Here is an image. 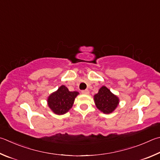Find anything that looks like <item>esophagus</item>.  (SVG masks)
<instances>
[{
    "mask_svg": "<svg viewBox=\"0 0 160 160\" xmlns=\"http://www.w3.org/2000/svg\"><path fill=\"white\" fill-rule=\"evenodd\" d=\"M81 92H82V94H89V91L88 89H85V90H82Z\"/></svg>",
    "mask_w": 160,
    "mask_h": 160,
    "instance_id": "esophagus-1",
    "label": "esophagus"
}]
</instances>
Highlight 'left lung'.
I'll list each match as a JSON object with an SVG mask.
<instances>
[{"instance_id": "obj_1", "label": "left lung", "mask_w": 160, "mask_h": 160, "mask_svg": "<svg viewBox=\"0 0 160 160\" xmlns=\"http://www.w3.org/2000/svg\"><path fill=\"white\" fill-rule=\"evenodd\" d=\"M97 108L105 114L112 112L119 104V98L105 86L101 87L98 92L94 96Z\"/></svg>"}]
</instances>
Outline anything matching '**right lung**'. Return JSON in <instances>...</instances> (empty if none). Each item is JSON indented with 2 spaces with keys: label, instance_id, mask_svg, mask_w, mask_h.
Returning a JSON list of instances; mask_svg holds the SVG:
<instances>
[{
  "label": "right lung",
  "instance_id": "right-lung-1",
  "mask_svg": "<svg viewBox=\"0 0 160 160\" xmlns=\"http://www.w3.org/2000/svg\"><path fill=\"white\" fill-rule=\"evenodd\" d=\"M78 94V92H70L66 86L62 85L48 97L49 108L57 115L65 114L72 108L75 98Z\"/></svg>",
  "mask_w": 160,
  "mask_h": 160
}]
</instances>
